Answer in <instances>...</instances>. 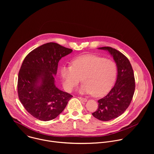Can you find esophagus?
Returning <instances> with one entry per match:
<instances>
[{
	"mask_svg": "<svg viewBox=\"0 0 154 154\" xmlns=\"http://www.w3.org/2000/svg\"><path fill=\"white\" fill-rule=\"evenodd\" d=\"M78 98H79L80 100H82L83 102H86V101H87V99H86V98H83V97H78Z\"/></svg>",
	"mask_w": 154,
	"mask_h": 154,
	"instance_id": "obj_1",
	"label": "esophagus"
}]
</instances>
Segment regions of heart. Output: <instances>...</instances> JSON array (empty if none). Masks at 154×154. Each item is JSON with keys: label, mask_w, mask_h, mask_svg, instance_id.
I'll use <instances>...</instances> for the list:
<instances>
[{"label": "heart", "mask_w": 154, "mask_h": 154, "mask_svg": "<svg viewBox=\"0 0 154 154\" xmlns=\"http://www.w3.org/2000/svg\"><path fill=\"white\" fill-rule=\"evenodd\" d=\"M61 76L64 89L71 91L82 81L80 92L100 97L113 87L117 76V66L112 60L88 54L75 58L72 66H63Z\"/></svg>", "instance_id": "heart-1"}]
</instances>
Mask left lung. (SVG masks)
<instances>
[{"label": "left lung", "mask_w": 154, "mask_h": 154, "mask_svg": "<svg viewBox=\"0 0 154 154\" xmlns=\"http://www.w3.org/2000/svg\"><path fill=\"white\" fill-rule=\"evenodd\" d=\"M108 51L116 64L118 75L115 86L108 94L99 99L94 117L108 121L121 116L128 107L132 100L135 82L134 71L128 59L121 52L111 47L98 48Z\"/></svg>", "instance_id": "obj_1"}]
</instances>
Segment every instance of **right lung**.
Listing matches in <instances>:
<instances>
[{
	"mask_svg": "<svg viewBox=\"0 0 154 154\" xmlns=\"http://www.w3.org/2000/svg\"><path fill=\"white\" fill-rule=\"evenodd\" d=\"M72 50L55 42L45 44L24 58L18 74L19 99L35 118L48 121L57 118L72 97L55 86L60 59Z\"/></svg>",
	"mask_w": 154,
	"mask_h": 154,
	"instance_id": "1",
	"label": "right lung"
}]
</instances>
